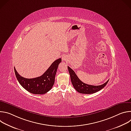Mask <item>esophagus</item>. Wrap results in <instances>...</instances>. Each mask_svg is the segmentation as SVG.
Wrapping results in <instances>:
<instances>
[{
  "instance_id": "1",
  "label": "esophagus",
  "mask_w": 131,
  "mask_h": 131,
  "mask_svg": "<svg viewBox=\"0 0 131 131\" xmlns=\"http://www.w3.org/2000/svg\"><path fill=\"white\" fill-rule=\"evenodd\" d=\"M62 60H66V57H65V56H63V57H62Z\"/></svg>"
}]
</instances>
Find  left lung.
<instances>
[{
  "label": "left lung",
  "instance_id": "left-lung-1",
  "mask_svg": "<svg viewBox=\"0 0 131 131\" xmlns=\"http://www.w3.org/2000/svg\"><path fill=\"white\" fill-rule=\"evenodd\" d=\"M68 69L73 86L77 92L82 93V94H90L97 92L104 88L109 81V80H107V81H106L105 83L100 85L95 86L87 84L82 82L77 77L74 71L69 66H68Z\"/></svg>",
  "mask_w": 131,
  "mask_h": 131
}]
</instances>
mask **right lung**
Listing matches in <instances>:
<instances>
[{"label":"right lung","instance_id":"1","mask_svg":"<svg viewBox=\"0 0 131 131\" xmlns=\"http://www.w3.org/2000/svg\"><path fill=\"white\" fill-rule=\"evenodd\" d=\"M61 62V58L55 60L42 75L35 78L27 79L22 77L15 67L14 72L18 81L26 90L35 94H43L52 89L54 83L56 72Z\"/></svg>","mask_w":131,"mask_h":131}]
</instances>
